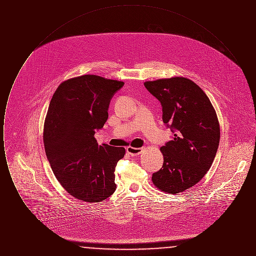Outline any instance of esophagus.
<instances>
[{
    "instance_id": "obj_1",
    "label": "esophagus",
    "mask_w": 256,
    "mask_h": 256,
    "mask_svg": "<svg viewBox=\"0 0 256 256\" xmlns=\"http://www.w3.org/2000/svg\"><path fill=\"white\" fill-rule=\"evenodd\" d=\"M126 152L130 156H138L142 152H143V148H132V146H128L126 148Z\"/></svg>"
}]
</instances>
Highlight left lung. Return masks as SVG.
I'll return each instance as SVG.
<instances>
[{"label":"left lung","mask_w":256,"mask_h":256,"mask_svg":"<svg viewBox=\"0 0 256 256\" xmlns=\"http://www.w3.org/2000/svg\"><path fill=\"white\" fill-rule=\"evenodd\" d=\"M162 106V120L174 134L161 146L163 166L152 174L161 191L178 194L194 186L210 169L220 142L216 111L206 94L185 78L146 82Z\"/></svg>","instance_id":"obj_1"}]
</instances>
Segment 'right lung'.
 <instances>
[{
  "label": "right lung",
  "instance_id": "add662e5",
  "mask_svg": "<svg viewBox=\"0 0 256 256\" xmlns=\"http://www.w3.org/2000/svg\"><path fill=\"white\" fill-rule=\"evenodd\" d=\"M122 82L84 74L62 82L50 102L44 146L62 187L87 202L104 200L116 190L115 167L122 146H100L94 135L108 118L110 100Z\"/></svg>",
  "mask_w": 256,
  "mask_h": 256
}]
</instances>
